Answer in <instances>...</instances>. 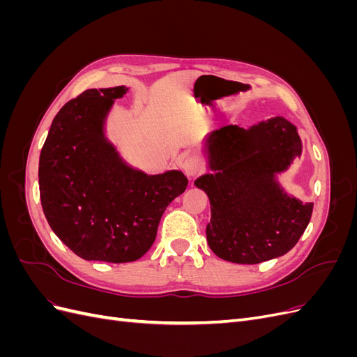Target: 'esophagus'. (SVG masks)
Listing matches in <instances>:
<instances>
[{
	"instance_id": "esophagus-1",
	"label": "esophagus",
	"mask_w": 357,
	"mask_h": 357,
	"mask_svg": "<svg viewBox=\"0 0 357 357\" xmlns=\"http://www.w3.org/2000/svg\"><path fill=\"white\" fill-rule=\"evenodd\" d=\"M183 171H185V174L189 177V178H193L199 176L201 172L204 171V165H202V160L198 158V156H188L185 159V162H183L181 165Z\"/></svg>"
}]
</instances>
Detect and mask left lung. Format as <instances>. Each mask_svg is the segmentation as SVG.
I'll return each mask as SVG.
<instances>
[{
  "label": "left lung",
  "mask_w": 357,
  "mask_h": 357,
  "mask_svg": "<svg viewBox=\"0 0 357 357\" xmlns=\"http://www.w3.org/2000/svg\"><path fill=\"white\" fill-rule=\"evenodd\" d=\"M204 152L213 172L195 180L207 193V241L223 261L253 265L286 255L304 234L312 202L290 197L277 180L301 156L296 126L282 116L248 129L228 125L210 132Z\"/></svg>",
  "instance_id": "1"
}]
</instances>
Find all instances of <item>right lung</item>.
Listing matches in <instances>:
<instances>
[{
    "mask_svg": "<svg viewBox=\"0 0 357 357\" xmlns=\"http://www.w3.org/2000/svg\"><path fill=\"white\" fill-rule=\"evenodd\" d=\"M125 86L88 89L55 116L40 153L41 207L52 231L84 261L132 262L152 247L162 214L186 190L181 171L149 176L105 137Z\"/></svg>",
    "mask_w": 357,
    "mask_h": 357,
    "instance_id": "obj_1",
    "label": "right lung"
}]
</instances>
